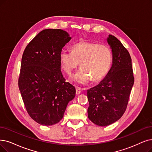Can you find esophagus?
<instances>
[{"mask_svg":"<svg viewBox=\"0 0 152 152\" xmlns=\"http://www.w3.org/2000/svg\"><path fill=\"white\" fill-rule=\"evenodd\" d=\"M82 92V90L80 88H78V87H76V94H80Z\"/></svg>","mask_w":152,"mask_h":152,"instance_id":"esophagus-1","label":"esophagus"}]
</instances>
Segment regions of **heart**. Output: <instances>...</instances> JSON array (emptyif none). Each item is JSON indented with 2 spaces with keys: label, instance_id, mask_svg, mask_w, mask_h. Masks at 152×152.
Returning a JSON list of instances; mask_svg holds the SVG:
<instances>
[{
  "label": "heart",
  "instance_id": "1",
  "mask_svg": "<svg viewBox=\"0 0 152 152\" xmlns=\"http://www.w3.org/2000/svg\"><path fill=\"white\" fill-rule=\"evenodd\" d=\"M113 60L111 47L96 42L80 41L72 46L70 52L63 51L60 55L62 67L68 75L79 65L81 69L74 75L77 83L87 84L90 80L102 79L110 70Z\"/></svg>",
  "mask_w": 152,
  "mask_h": 152
}]
</instances>
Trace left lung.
<instances>
[{
  "label": "left lung",
  "instance_id": "left-lung-1",
  "mask_svg": "<svg viewBox=\"0 0 152 152\" xmlns=\"http://www.w3.org/2000/svg\"><path fill=\"white\" fill-rule=\"evenodd\" d=\"M113 53L112 65L105 78L87 91L88 117L99 126H107L122 117L134 83L129 51L113 35L107 39Z\"/></svg>",
  "mask_w": 152,
  "mask_h": 152
}]
</instances>
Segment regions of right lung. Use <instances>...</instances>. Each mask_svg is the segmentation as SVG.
<instances>
[{"label":"right lung","instance_id":"obj_1","mask_svg":"<svg viewBox=\"0 0 152 152\" xmlns=\"http://www.w3.org/2000/svg\"><path fill=\"white\" fill-rule=\"evenodd\" d=\"M71 39L61 29H45L26 47L18 85L30 117L43 125L58 123L75 88L66 82L60 70V55Z\"/></svg>","mask_w":152,"mask_h":152}]
</instances>
